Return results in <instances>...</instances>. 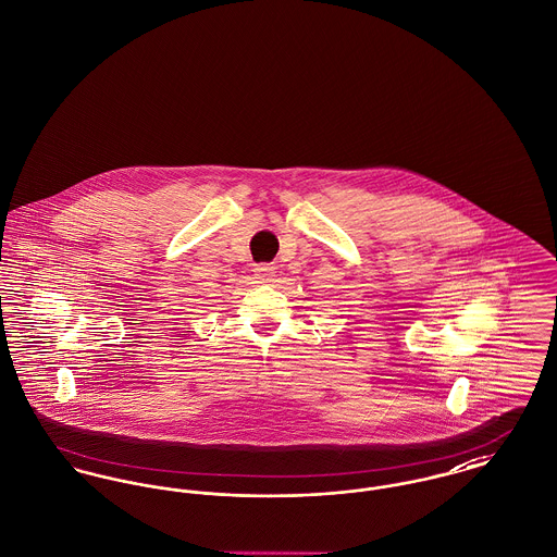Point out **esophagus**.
Segmentation results:
<instances>
[{"mask_svg":"<svg viewBox=\"0 0 557 557\" xmlns=\"http://www.w3.org/2000/svg\"><path fill=\"white\" fill-rule=\"evenodd\" d=\"M255 275H257L258 284H269L275 277V267H271V264H257Z\"/></svg>","mask_w":557,"mask_h":557,"instance_id":"1","label":"esophagus"}]
</instances>
